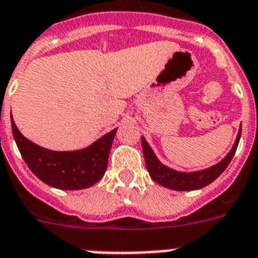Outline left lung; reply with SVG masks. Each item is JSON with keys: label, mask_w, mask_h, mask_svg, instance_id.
<instances>
[{"label": "left lung", "mask_w": 258, "mask_h": 258, "mask_svg": "<svg viewBox=\"0 0 258 258\" xmlns=\"http://www.w3.org/2000/svg\"><path fill=\"white\" fill-rule=\"evenodd\" d=\"M240 138L241 128L238 131V135H237L232 150L229 151L228 155L222 161L218 162L217 165L212 166V167H209V169L194 172L175 171V170L170 169L167 166L162 165L161 162L158 161V158L155 157V154L149 146V143L146 142L145 138H142V149H143V155H145L146 167L149 170L150 176L157 183L162 184V186H165L167 188H171V190L190 191V190H197V188L208 186L209 183H212L213 180H216L224 172V170L228 167V165L234 157V154H236Z\"/></svg>", "instance_id": "8db88e82"}]
</instances>
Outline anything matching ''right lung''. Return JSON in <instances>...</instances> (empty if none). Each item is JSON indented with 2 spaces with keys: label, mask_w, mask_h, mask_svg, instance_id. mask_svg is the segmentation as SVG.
Instances as JSON below:
<instances>
[{
  "label": "right lung",
  "mask_w": 258,
  "mask_h": 258,
  "mask_svg": "<svg viewBox=\"0 0 258 258\" xmlns=\"http://www.w3.org/2000/svg\"><path fill=\"white\" fill-rule=\"evenodd\" d=\"M116 130L105 134L87 149L52 151L26 139L12 119V133L24 161L44 183L61 190L91 187L104 175Z\"/></svg>",
  "instance_id": "add662e5"
}]
</instances>
